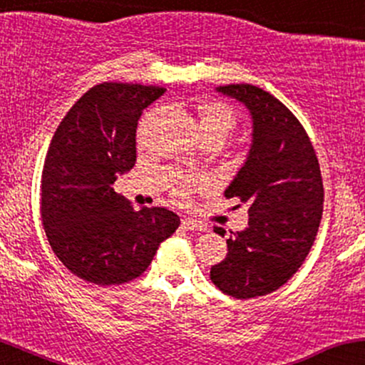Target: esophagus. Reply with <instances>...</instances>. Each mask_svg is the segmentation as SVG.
<instances>
[{
  "mask_svg": "<svg viewBox=\"0 0 365 365\" xmlns=\"http://www.w3.org/2000/svg\"><path fill=\"white\" fill-rule=\"evenodd\" d=\"M181 224L184 229H187V231H205V229H207L205 224L198 222V220H195V219H190V217H187V219H182Z\"/></svg>",
  "mask_w": 365,
  "mask_h": 365,
  "instance_id": "obj_1",
  "label": "esophagus"
}]
</instances>
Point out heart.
Masks as SVG:
<instances>
[{"mask_svg": "<svg viewBox=\"0 0 365 365\" xmlns=\"http://www.w3.org/2000/svg\"><path fill=\"white\" fill-rule=\"evenodd\" d=\"M200 130L202 136H219L224 139L231 133L236 124L235 112L227 105L219 103H207L200 108Z\"/></svg>", "mask_w": 365, "mask_h": 365, "instance_id": "obj_1", "label": "heart"}]
</instances>
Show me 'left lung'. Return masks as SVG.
Here are the masks:
<instances>
[{"label": "left lung", "instance_id": "8db88e82", "mask_svg": "<svg viewBox=\"0 0 365 365\" xmlns=\"http://www.w3.org/2000/svg\"><path fill=\"white\" fill-rule=\"evenodd\" d=\"M252 117L247 160L224 191L248 207V226L231 231L226 259L210 269L222 293L255 298L284 284L304 264L324 203L321 169L298 118L277 98L252 84L215 88ZM224 236L222 227H214Z\"/></svg>", "mask_w": 365, "mask_h": 365}]
</instances>
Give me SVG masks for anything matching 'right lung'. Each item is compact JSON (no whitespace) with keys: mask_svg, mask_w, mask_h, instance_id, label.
<instances>
[{"mask_svg":"<svg viewBox=\"0 0 365 365\" xmlns=\"http://www.w3.org/2000/svg\"><path fill=\"white\" fill-rule=\"evenodd\" d=\"M163 93L158 86H94L51 139L41 178V217L55 255L81 279L101 286L134 279L181 224L167 208L134 210L113 190L136 163L143 110Z\"/></svg>","mask_w":365,"mask_h":365,"instance_id":"add662e5","label":"right lung"}]
</instances>
